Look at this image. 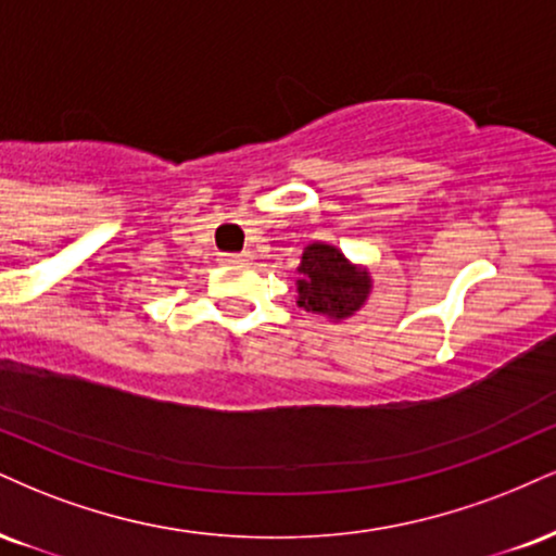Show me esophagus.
I'll list each match as a JSON object with an SVG mask.
<instances>
[{
  "label": "esophagus",
  "instance_id": "1",
  "mask_svg": "<svg viewBox=\"0 0 556 556\" xmlns=\"http://www.w3.org/2000/svg\"><path fill=\"white\" fill-rule=\"evenodd\" d=\"M219 261L227 266H243L251 264V253H219Z\"/></svg>",
  "mask_w": 556,
  "mask_h": 556
}]
</instances>
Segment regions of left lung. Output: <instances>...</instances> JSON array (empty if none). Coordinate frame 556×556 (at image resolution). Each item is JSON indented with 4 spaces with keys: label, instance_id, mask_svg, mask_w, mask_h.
I'll return each mask as SVG.
<instances>
[{
    "label": "left lung",
    "instance_id": "obj_1",
    "mask_svg": "<svg viewBox=\"0 0 556 556\" xmlns=\"http://www.w3.org/2000/svg\"><path fill=\"white\" fill-rule=\"evenodd\" d=\"M298 274V305L333 320L354 316L372 290L367 269L354 266L337 245L329 243L307 245Z\"/></svg>",
    "mask_w": 556,
    "mask_h": 556
}]
</instances>
